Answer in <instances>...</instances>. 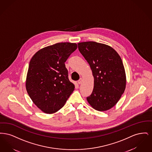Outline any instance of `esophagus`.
I'll return each mask as SVG.
<instances>
[{"label":"esophagus","instance_id":"1","mask_svg":"<svg viewBox=\"0 0 152 152\" xmlns=\"http://www.w3.org/2000/svg\"><path fill=\"white\" fill-rule=\"evenodd\" d=\"M82 82H83V79L81 78V79H80L78 81H77V83H78V84H81L82 83Z\"/></svg>","mask_w":152,"mask_h":152}]
</instances>
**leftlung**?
Here are the masks:
<instances>
[{
	"instance_id": "left-lung-1",
	"label": "left lung",
	"mask_w": 152,
	"mask_h": 152,
	"mask_svg": "<svg viewBox=\"0 0 152 152\" xmlns=\"http://www.w3.org/2000/svg\"><path fill=\"white\" fill-rule=\"evenodd\" d=\"M77 44L94 77V89L87 101L97 110H108L116 105L125 89L126 75L122 60L108 45L95 42Z\"/></svg>"
}]
</instances>
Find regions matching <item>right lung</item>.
<instances>
[{"label":"right lung","mask_w":152,"mask_h":152,"mask_svg":"<svg viewBox=\"0 0 152 152\" xmlns=\"http://www.w3.org/2000/svg\"><path fill=\"white\" fill-rule=\"evenodd\" d=\"M76 43H58L37 51L29 62L26 87L33 102L47 114L58 112L74 91L65 62Z\"/></svg>","instance_id":"add662e5"}]
</instances>
